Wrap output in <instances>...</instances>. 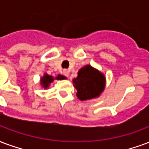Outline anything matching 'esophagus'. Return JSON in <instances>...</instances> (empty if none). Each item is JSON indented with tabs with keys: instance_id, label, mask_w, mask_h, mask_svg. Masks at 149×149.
I'll return each mask as SVG.
<instances>
[{
	"instance_id": "1",
	"label": "esophagus",
	"mask_w": 149,
	"mask_h": 149,
	"mask_svg": "<svg viewBox=\"0 0 149 149\" xmlns=\"http://www.w3.org/2000/svg\"><path fill=\"white\" fill-rule=\"evenodd\" d=\"M63 72H64V75H65V76H66V77H69V70H65V69Z\"/></svg>"
}]
</instances>
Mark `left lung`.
<instances>
[{"instance_id":"obj_1","label":"left lung","mask_w":149,"mask_h":149,"mask_svg":"<svg viewBox=\"0 0 149 149\" xmlns=\"http://www.w3.org/2000/svg\"><path fill=\"white\" fill-rule=\"evenodd\" d=\"M72 83L77 91V98L84 101L100 96L105 88L106 78L99 70L87 65L79 70Z\"/></svg>"}]
</instances>
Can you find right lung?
Returning a JSON list of instances; mask_svg holds the SVG:
<instances>
[{"label":"right lung","mask_w":149,"mask_h":149,"mask_svg":"<svg viewBox=\"0 0 149 149\" xmlns=\"http://www.w3.org/2000/svg\"><path fill=\"white\" fill-rule=\"evenodd\" d=\"M54 79H56V80H64V79H66V77L59 74L58 75L57 77L54 78L52 76H49V75L47 74V73H45L43 77L41 78L40 83L44 88H49V84L54 80Z\"/></svg>","instance_id":"right-lung-1"}]
</instances>
